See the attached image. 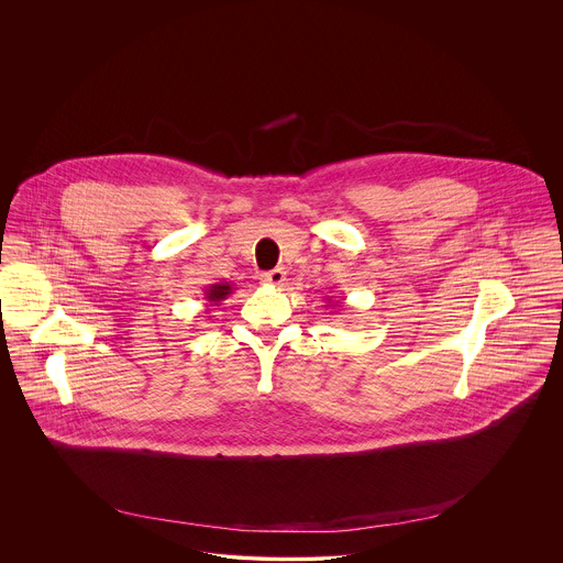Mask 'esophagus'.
Wrapping results in <instances>:
<instances>
[{"mask_svg": "<svg viewBox=\"0 0 563 563\" xmlns=\"http://www.w3.org/2000/svg\"><path fill=\"white\" fill-rule=\"evenodd\" d=\"M286 282V271L284 268H273L262 273V284L266 286H282Z\"/></svg>", "mask_w": 563, "mask_h": 563, "instance_id": "1", "label": "esophagus"}]
</instances>
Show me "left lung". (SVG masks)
<instances>
[{"label":"left lung","instance_id":"8db88e82","mask_svg":"<svg viewBox=\"0 0 563 563\" xmlns=\"http://www.w3.org/2000/svg\"><path fill=\"white\" fill-rule=\"evenodd\" d=\"M329 301H331V299H327V303H329Z\"/></svg>","mask_w":563,"mask_h":563}]
</instances>
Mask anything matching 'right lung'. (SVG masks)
Wrapping results in <instances>:
<instances>
[{"label": "right lung", "instance_id": "obj_1", "mask_svg": "<svg viewBox=\"0 0 563 563\" xmlns=\"http://www.w3.org/2000/svg\"><path fill=\"white\" fill-rule=\"evenodd\" d=\"M232 290H234V284H230V282H221V284H212V286H208L206 288V301L210 303V308L212 306H219L221 301H225L230 295H232Z\"/></svg>", "mask_w": 563, "mask_h": 563}]
</instances>
